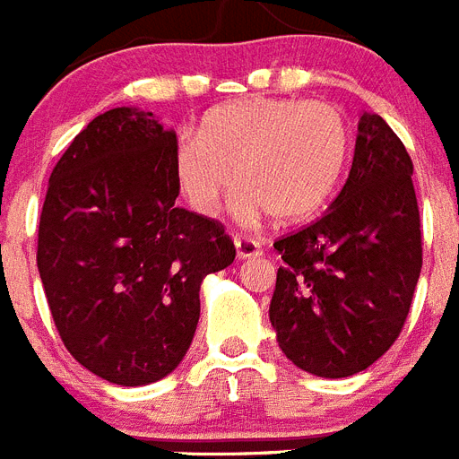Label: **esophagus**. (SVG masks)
Masks as SVG:
<instances>
[{
  "instance_id": "esophagus-1",
  "label": "esophagus",
  "mask_w": 459,
  "mask_h": 459,
  "mask_svg": "<svg viewBox=\"0 0 459 459\" xmlns=\"http://www.w3.org/2000/svg\"><path fill=\"white\" fill-rule=\"evenodd\" d=\"M235 249H238V258H254L263 254L261 242L254 240V238H247V235L235 238Z\"/></svg>"
}]
</instances>
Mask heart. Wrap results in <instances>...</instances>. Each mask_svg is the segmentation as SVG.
<instances>
[{
	"label": "heart",
	"mask_w": 459,
	"mask_h": 459,
	"mask_svg": "<svg viewBox=\"0 0 459 459\" xmlns=\"http://www.w3.org/2000/svg\"><path fill=\"white\" fill-rule=\"evenodd\" d=\"M349 147V122L334 103L254 97L210 110L198 138H178L175 180L207 217L238 182L242 219L273 212L279 221H302L333 196Z\"/></svg>",
	"instance_id": "b5f03b06"
}]
</instances>
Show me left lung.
I'll list each match as a JSON object with an SVG mask.
<instances>
[{"label": "left lung", "mask_w": 459, "mask_h": 459, "mask_svg": "<svg viewBox=\"0 0 459 459\" xmlns=\"http://www.w3.org/2000/svg\"><path fill=\"white\" fill-rule=\"evenodd\" d=\"M413 163L377 113H362L346 185L324 217L274 242L270 324L296 368L368 369L400 337L422 268Z\"/></svg>", "instance_id": "left-lung-1"}]
</instances>
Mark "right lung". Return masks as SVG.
<instances>
[{
	"label": "right lung",
	"instance_id": "add662e5",
	"mask_svg": "<svg viewBox=\"0 0 459 459\" xmlns=\"http://www.w3.org/2000/svg\"><path fill=\"white\" fill-rule=\"evenodd\" d=\"M175 131L113 108L75 135L50 173L37 265L64 346L117 385L173 372L201 316V281L235 245L217 219L175 205Z\"/></svg>",
	"mask_w": 459,
	"mask_h": 459
}]
</instances>
